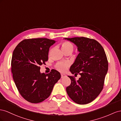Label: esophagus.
Wrapping results in <instances>:
<instances>
[{
    "instance_id": "obj_1",
    "label": "esophagus",
    "mask_w": 121,
    "mask_h": 121,
    "mask_svg": "<svg viewBox=\"0 0 121 121\" xmlns=\"http://www.w3.org/2000/svg\"><path fill=\"white\" fill-rule=\"evenodd\" d=\"M61 78H65V77H66V75H65V74H61Z\"/></svg>"
}]
</instances>
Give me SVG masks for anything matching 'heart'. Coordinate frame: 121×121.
I'll return each instance as SVG.
<instances>
[{
	"instance_id": "heart-1",
	"label": "heart",
	"mask_w": 121,
	"mask_h": 121,
	"mask_svg": "<svg viewBox=\"0 0 121 121\" xmlns=\"http://www.w3.org/2000/svg\"><path fill=\"white\" fill-rule=\"evenodd\" d=\"M61 49L62 51L64 52L67 51H71L72 52L73 50V46L72 44L68 41H65L61 45ZM53 49H52L50 50L49 55H51L52 53ZM68 65L66 63H59L57 65V69L61 72H64L65 70L67 69Z\"/></svg>"
}]
</instances>
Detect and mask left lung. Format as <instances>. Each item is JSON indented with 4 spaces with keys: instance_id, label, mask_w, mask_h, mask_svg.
<instances>
[{
    "instance_id": "1",
    "label": "left lung",
    "mask_w": 121,
    "mask_h": 121,
    "mask_svg": "<svg viewBox=\"0 0 121 121\" xmlns=\"http://www.w3.org/2000/svg\"><path fill=\"white\" fill-rule=\"evenodd\" d=\"M74 43L79 54L69 71L81 75L78 80L70 76V85L66 88L69 97L79 104H87L97 97L102 90L108 62L105 51L97 41L81 37L64 38Z\"/></svg>"
}]
</instances>
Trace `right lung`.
I'll list each match as a JSON object with an SVG mask.
<instances>
[{
  "instance_id": "1",
  "label": "right lung",
  "mask_w": 121,
  "mask_h": 121,
  "mask_svg": "<svg viewBox=\"0 0 121 121\" xmlns=\"http://www.w3.org/2000/svg\"><path fill=\"white\" fill-rule=\"evenodd\" d=\"M54 40L46 38L25 39L13 52L12 72L20 94L31 103L43 101L49 97L55 84L61 78L59 72L52 69L46 74L40 66L48 60V54Z\"/></svg>"
}]
</instances>
